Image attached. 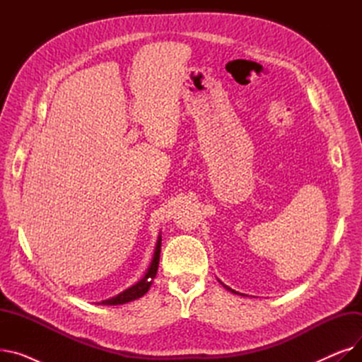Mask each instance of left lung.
<instances>
[{
    "label": "left lung",
    "mask_w": 362,
    "mask_h": 362,
    "mask_svg": "<svg viewBox=\"0 0 362 362\" xmlns=\"http://www.w3.org/2000/svg\"><path fill=\"white\" fill-rule=\"evenodd\" d=\"M220 283H221V281H220ZM221 284H223V283H221ZM223 286H224V288H226V289H227V291H229V292H232V293H236V295H240V293H238V292H236V291H233V289H230V288H229V286H226V284H223ZM243 296H245V295H243Z\"/></svg>",
    "instance_id": "obj_1"
}]
</instances>
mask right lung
I'll list each match as a JSON object with an SVG mask.
<instances>
[{"label": "right lung", "instance_id": "obj_1", "mask_svg": "<svg viewBox=\"0 0 362 362\" xmlns=\"http://www.w3.org/2000/svg\"><path fill=\"white\" fill-rule=\"evenodd\" d=\"M160 252H161V233L158 235V239H157V243H156V250H154V257H152V259H151V264H149V267H148L145 276L138 283H135L133 286L124 289L119 295L112 296L110 299H105V300H101V302H97L98 305H100V303H101V305H123V303H126V302L135 300V299H139L141 296H144L149 291L152 280H154V277L157 274L158 262H160Z\"/></svg>", "mask_w": 362, "mask_h": 362}]
</instances>
